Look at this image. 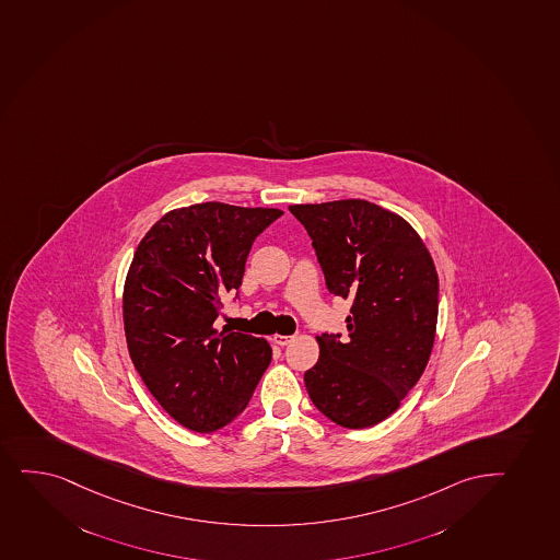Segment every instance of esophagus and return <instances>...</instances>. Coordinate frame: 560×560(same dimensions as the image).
<instances>
[{
	"label": "esophagus",
	"instance_id": "esophagus-1",
	"mask_svg": "<svg viewBox=\"0 0 560 560\" xmlns=\"http://www.w3.org/2000/svg\"><path fill=\"white\" fill-rule=\"evenodd\" d=\"M292 339H294L292 335H273V342H276V345L279 346L290 345V342H292Z\"/></svg>",
	"mask_w": 560,
	"mask_h": 560
}]
</instances>
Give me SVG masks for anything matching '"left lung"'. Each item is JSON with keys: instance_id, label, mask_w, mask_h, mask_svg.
<instances>
[{"instance_id": "8db88e82", "label": "left lung", "mask_w": 560, "mask_h": 560, "mask_svg": "<svg viewBox=\"0 0 560 560\" xmlns=\"http://www.w3.org/2000/svg\"><path fill=\"white\" fill-rule=\"evenodd\" d=\"M307 229L331 294L352 300L348 337H316L308 396L340 427L361 430L395 413L427 369L440 281L413 226L363 199L289 207Z\"/></svg>"}]
</instances>
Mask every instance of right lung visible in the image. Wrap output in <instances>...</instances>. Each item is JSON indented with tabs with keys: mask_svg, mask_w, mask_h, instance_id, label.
I'll list each match as a JSON object with an SVG mask.
<instances>
[{
	"mask_svg": "<svg viewBox=\"0 0 560 560\" xmlns=\"http://www.w3.org/2000/svg\"><path fill=\"white\" fill-rule=\"evenodd\" d=\"M283 212L201 202L176 208L139 242L122 294L126 345L167 413L215 432L252 400L270 365L268 340L218 331L221 295L242 284L258 234Z\"/></svg>",
	"mask_w": 560,
	"mask_h": 560,
	"instance_id": "right-lung-1",
	"label": "right lung"
}]
</instances>
